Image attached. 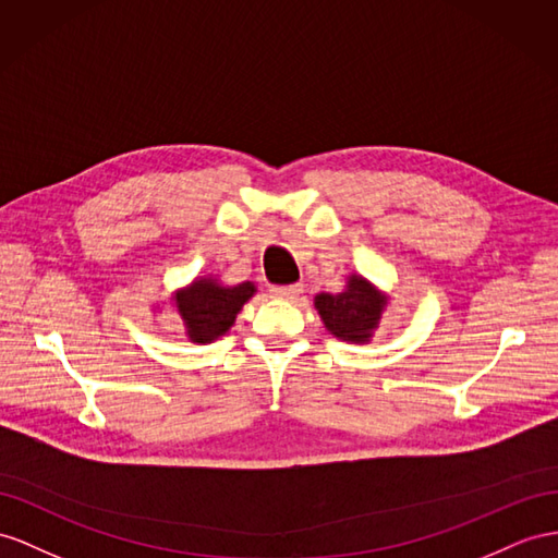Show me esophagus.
<instances>
[{
  "label": "esophagus",
  "instance_id": "1",
  "mask_svg": "<svg viewBox=\"0 0 558 558\" xmlns=\"http://www.w3.org/2000/svg\"><path fill=\"white\" fill-rule=\"evenodd\" d=\"M302 292H304L302 284H276V288H270V294L278 299H294Z\"/></svg>",
  "mask_w": 558,
  "mask_h": 558
}]
</instances>
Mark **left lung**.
<instances>
[{"label": "left lung", "instance_id": "obj_1", "mask_svg": "<svg viewBox=\"0 0 558 558\" xmlns=\"http://www.w3.org/2000/svg\"><path fill=\"white\" fill-rule=\"evenodd\" d=\"M389 304L391 294L361 274H349L344 290L337 294L320 292L313 296L325 330L347 344H369Z\"/></svg>", "mask_w": 558, "mask_h": 558}]
</instances>
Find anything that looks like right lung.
Wrapping results in <instances>:
<instances>
[{
	"mask_svg": "<svg viewBox=\"0 0 558 558\" xmlns=\"http://www.w3.org/2000/svg\"><path fill=\"white\" fill-rule=\"evenodd\" d=\"M256 294L252 280L226 284L217 274L197 276L169 294V306L183 323L191 344H211L235 325L238 313ZM153 311H162L160 304Z\"/></svg>",
	"mask_w": 558,
	"mask_h": 558,
	"instance_id": "obj_1",
	"label": "right lung"
}]
</instances>
